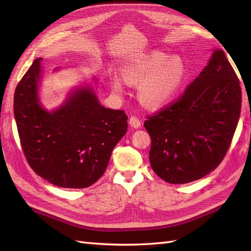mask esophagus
<instances>
[{"label": "esophagus", "mask_w": 251, "mask_h": 251, "mask_svg": "<svg viewBox=\"0 0 251 251\" xmlns=\"http://www.w3.org/2000/svg\"><path fill=\"white\" fill-rule=\"evenodd\" d=\"M128 124L131 125V126L137 128V127H139L141 126V121H140V119L137 116H132L130 118V120H128Z\"/></svg>", "instance_id": "34e87169"}]
</instances>
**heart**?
Instances as JSON below:
<instances>
[{"label":"heart","mask_w":251,"mask_h":251,"mask_svg":"<svg viewBox=\"0 0 251 251\" xmlns=\"http://www.w3.org/2000/svg\"><path fill=\"white\" fill-rule=\"evenodd\" d=\"M185 65L180 57L160 51H151L127 64L123 72L130 85L140 83L138 96L143 105L158 109L169 103L178 93L185 78ZM115 93L124 92V81L119 77L112 80Z\"/></svg>","instance_id":"1"}]
</instances>
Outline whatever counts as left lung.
Returning a JSON list of instances; mask_svg holds the SVG:
<instances>
[{
  "instance_id": "obj_1",
  "label": "left lung",
  "mask_w": 251,
  "mask_h": 251,
  "mask_svg": "<svg viewBox=\"0 0 251 251\" xmlns=\"http://www.w3.org/2000/svg\"><path fill=\"white\" fill-rule=\"evenodd\" d=\"M241 105L237 74L224 51L215 50L183 93L144 121L151 140L150 162L157 176L184 184L214 171L230 147Z\"/></svg>"
}]
</instances>
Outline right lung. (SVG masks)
<instances>
[{"mask_svg":"<svg viewBox=\"0 0 251 251\" xmlns=\"http://www.w3.org/2000/svg\"><path fill=\"white\" fill-rule=\"evenodd\" d=\"M42 60H34L14 92L23 151L30 168L53 185L86 188L107 170L113 149L126 133L127 116L102 107L90 88L75 91L54 112L44 110L37 98Z\"/></svg>","mask_w":251,"mask_h":251,"instance_id":"obj_1","label":"right lung"}]
</instances>
